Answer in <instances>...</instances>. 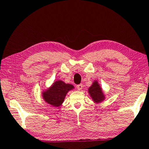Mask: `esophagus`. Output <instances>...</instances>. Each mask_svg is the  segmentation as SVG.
<instances>
[{"instance_id": "obj_1", "label": "esophagus", "mask_w": 149, "mask_h": 149, "mask_svg": "<svg viewBox=\"0 0 149 149\" xmlns=\"http://www.w3.org/2000/svg\"><path fill=\"white\" fill-rule=\"evenodd\" d=\"M83 84H79V85H77V88L78 89V90H82V88H83Z\"/></svg>"}]
</instances>
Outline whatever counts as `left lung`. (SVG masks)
<instances>
[{
  "label": "left lung",
  "mask_w": 149,
  "mask_h": 149,
  "mask_svg": "<svg viewBox=\"0 0 149 149\" xmlns=\"http://www.w3.org/2000/svg\"><path fill=\"white\" fill-rule=\"evenodd\" d=\"M88 92L92 100L96 103H99L105 99V95L102 91L101 88L96 81H94L92 86L89 88Z\"/></svg>",
  "instance_id": "8db88e82"
}]
</instances>
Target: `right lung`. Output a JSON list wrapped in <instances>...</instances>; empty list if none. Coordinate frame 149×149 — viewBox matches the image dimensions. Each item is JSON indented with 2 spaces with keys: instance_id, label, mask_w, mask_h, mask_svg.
Segmentation results:
<instances>
[{
  "instance_id": "obj_1",
  "label": "right lung",
  "mask_w": 149,
  "mask_h": 149,
  "mask_svg": "<svg viewBox=\"0 0 149 149\" xmlns=\"http://www.w3.org/2000/svg\"><path fill=\"white\" fill-rule=\"evenodd\" d=\"M73 88L72 85L66 84L60 80L56 81L51 87L43 92L42 96L47 103L54 107H59L64 100L68 92Z\"/></svg>"
}]
</instances>
